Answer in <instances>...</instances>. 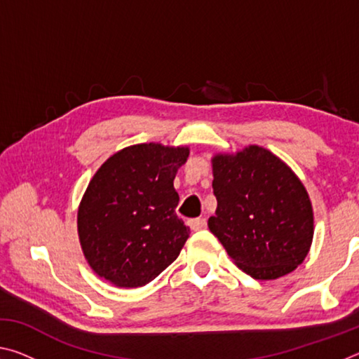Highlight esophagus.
Returning <instances> with one entry per match:
<instances>
[{
    "instance_id": "1",
    "label": "esophagus",
    "mask_w": 359,
    "mask_h": 359,
    "mask_svg": "<svg viewBox=\"0 0 359 359\" xmlns=\"http://www.w3.org/2000/svg\"><path fill=\"white\" fill-rule=\"evenodd\" d=\"M205 218H193V220L188 222V224H190V228L193 231H201L203 228H205Z\"/></svg>"
}]
</instances>
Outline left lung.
<instances>
[{"instance_id": "left-lung-1", "label": "left lung", "mask_w": 359, "mask_h": 359, "mask_svg": "<svg viewBox=\"0 0 359 359\" xmlns=\"http://www.w3.org/2000/svg\"><path fill=\"white\" fill-rule=\"evenodd\" d=\"M212 165L217 210L208 224L234 263L257 280L294 271L313 238L312 204L296 174L258 145Z\"/></svg>"}]
</instances>
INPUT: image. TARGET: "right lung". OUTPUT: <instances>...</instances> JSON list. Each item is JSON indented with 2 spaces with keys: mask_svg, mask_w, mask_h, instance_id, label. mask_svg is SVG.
<instances>
[{
  "mask_svg": "<svg viewBox=\"0 0 359 359\" xmlns=\"http://www.w3.org/2000/svg\"><path fill=\"white\" fill-rule=\"evenodd\" d=\"M187 147L137 144L117 151L90 180L79 205L88 264L117 287L137 288L179 257L190 228L175 214L174 179Z\"/></svg>",
  "mask_w": 359,
  "mask_h": 359,
  "instance_id": "obj_1",
  "label": "right lung"
}]
</instances>
